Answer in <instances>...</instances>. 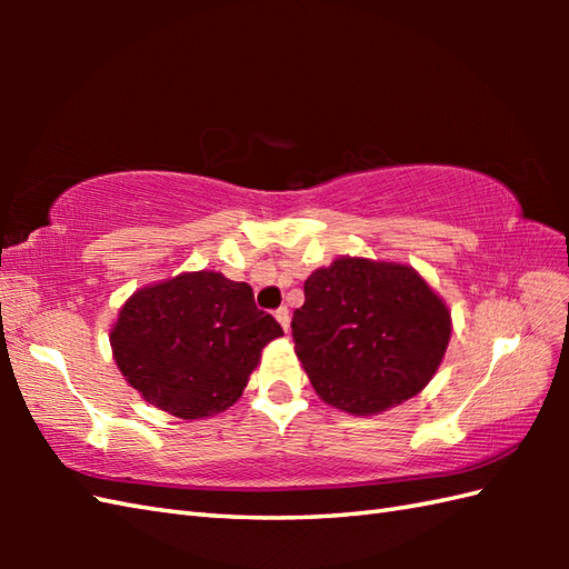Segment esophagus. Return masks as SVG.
<instances>
[{
  "label": "esophagus",
  "instance_id": "1",
  "mask_svg": "<svg viewBox=\"0 0 569 569\" xmlns=\"http://www.w3.org/2000/svg\"><path fill=\"white\" fill-rule=\"evenodd\" d=\"M273 316H276L278 322H281V328L288 332V328H291V316H288V308L281 306V308H278V310L273 312Z\"/></svg>",
  "mask_w": 569,
  "mask_h": 569
}]
</instances>
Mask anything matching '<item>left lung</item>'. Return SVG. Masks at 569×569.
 <instances>
[{"label": "left lung", "mask_w": 569, "mask_h": 569, "mask_svg": "<svg viewBox=\"0 0 569 569\" xmlns=\"http://www.w3.org/2000/svg\"><path fill=\"white\" fill-rule=\"evenodd\" d=\"M291 330L322 401L369 416L432 379L450 342V312L408 266L337 259L306 281Z\"/></svg>", "instance_id": "left-lung-1"}]
</instances>
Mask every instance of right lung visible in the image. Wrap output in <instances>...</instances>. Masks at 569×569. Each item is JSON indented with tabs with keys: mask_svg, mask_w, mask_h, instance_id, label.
I'll list each match as a JSON object with an SVG mask.
<instances>
[{
	"mask_svg": "<svg viewBox=\"0 0 569 569\" xmlns=\"http://www.w3.org/2000/svg\"><path fill=\"white\" fill-rule=\"evenodd\" d=\"M281 335L253 303L251 286L196 271L131 296L119 310L112 352L149 403L196 420L232 406L261 349Z\"/></svg>",
	"mask_w": 569,
	"mask_h": 569,
	"instance_id": "add662e5",
	"label": "right lung"
}]
</instances>
